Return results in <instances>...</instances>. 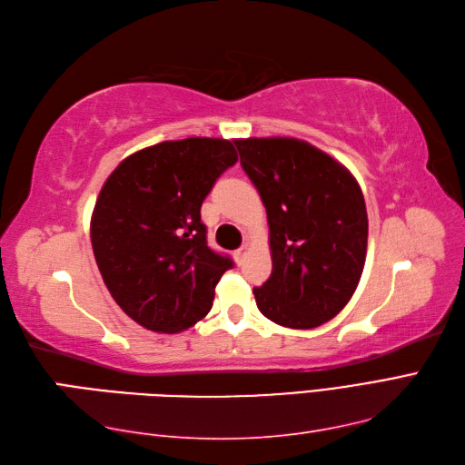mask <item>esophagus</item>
Segmentation results:
<instances>
[{
  "label": "esophagus",
  "instance_id": "esophagus-1",
  "mask_svg": "<svg viewBox=\"0 0 465 465\" xmlns=\"http://www.w3.org/2000/svg\"><path fill=\"white\" fill-rule=\"evenodd\" d=\"M248 252H251V248H248V244H242L241 248H239V251H236L234 252V258H236V262H239V264H242L244 262V258H246V254Z\"/></svg>",
  "mask_w": 465,
  "mask_h": 465
}]
</instances>
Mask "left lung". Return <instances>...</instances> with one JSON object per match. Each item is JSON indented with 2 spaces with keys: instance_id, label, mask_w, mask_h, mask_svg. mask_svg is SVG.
Listing matches in <instances>:
<instances>
[{
  "instance_id": "obj_1",
  "label": "left lung",
  "mask_w": 465,
  "mask_h": 465,
  "mask_svg": "<svg viewBox=\"0 0 465 465\" xmlns=\"http://www.w3.org/2000/svg\"><path fill=\"white\" fill-rule=\"evenodd\" d=\"M234 145L268 214L272 274L252 290L258 310L292 330L320 327L345 308L363 274L369 221L357 179L296 138Z\"/></svg>"
}]
</instances>
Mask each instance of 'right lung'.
Here are the masks:
<instances>
[{"label":"right lung","instance_id":"right-lung-1","mask_svg":"<svg viewBox=\"0 0 465 465\" xmlns=\"http://www.w3.org/2000/svg\"><path fill=\"white\" fill-rule=\"evenodd\" d=\"M239 162L221 138L162 142L128 155L96 199L90 241L102 280L145 330L179 333L209 313L232 260L207 244L201 205Z\"/></svg>","mask_w":465,"mask_h":465}]
</instances>
